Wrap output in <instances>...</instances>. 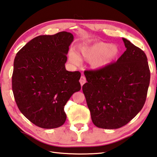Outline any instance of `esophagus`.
I'll use <instances>...</instances> for the list:
<instances>
[{
  "instance_id": "1",
  "label": "esophagus",
  "mask_w": 157,
  "mask_h": 157,
  "mask_svg": "<svg viewBox=\"0 0 157 157\" xmlns=\"http://www.w3.org/2000/svg\"><path fill=\"white\" fill-rule=\"evenodd\" d=\"M79 82H80V84L81 86H82L83 85L86 83V78H85L84 76H81L80 78V79H79Z\"/></svg>"
}]
</instances>
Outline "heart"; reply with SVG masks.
<instances>
[{
  "mask_svg": "<svg viewBox=\"0 0 157 157\" xmlns=\"http://www.w3.org/2000/svg\"><path fill=\"white\" fill-rule=\"evenodd\" d=\"M119 53V47L116 44L98 42L81 47L79 50V56L73 51H70L69 59L75 66H79L82 64V59L91 61V67L99 70L109 65L117 57Z\"/></svg>",
  "mask_w": 157,
  "mask_h": 157,
  "instance_id": "1",
  "label": "heart"
}]
</instances>
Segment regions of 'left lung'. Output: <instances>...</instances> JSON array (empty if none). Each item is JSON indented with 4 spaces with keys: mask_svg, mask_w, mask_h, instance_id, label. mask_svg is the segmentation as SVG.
Returning <instances> with one entry per match:
<instances>
[{
    "mask_svg": "<svg viewBox=\"0 0 157 157\" xmlns=\"http://www.w3.org/2000/svg\"><path fill=\"white\" fill-rule=\"evenodd\" d=\"M126 51L115 63L86 71L82 86L95 126L117 129L140 112L146 99L150 73L146 54L126 38Z\"/></svg>",
    "mask_w": 157,
    "mask_h": 157,
    "instance_id": "8db88e82",
    "label": "left lung"
}]
</instances>
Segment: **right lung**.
<instances>
[{
  "label": "right lung",
  "instance_id": "right-lung-1",
  "mask_svg": "<svg viewBox=\"0 0 157 157\" xmlns=\"http://www.w3.org/2000/svg\"><path fill=\"white\" fill-rule=\"evenodd\" d=\"M73 38L67 31L37 36L14 59L15 101L22 115L37 126L51 129L63 125L67 119L64 106L81 89V73L65 68Z\"/></svg>",
  "mask_w": 157,
  "mask_h": 157
}]
</instances>
